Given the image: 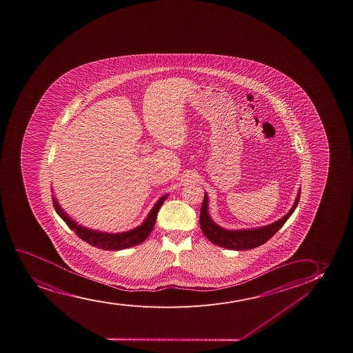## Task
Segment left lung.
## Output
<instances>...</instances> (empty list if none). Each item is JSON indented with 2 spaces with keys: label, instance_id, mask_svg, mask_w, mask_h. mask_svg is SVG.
<instances>
[{
  "label": "left lung",
  "instance_id": "8db88e82",
  "mask_svg": "<svg viewBox=\"0 0 353 353\" xmlns=\"http://www.w3.org/2000/svg\"><path fill=\"white\" fill-rule=\"evenodd\" d=\"M300 193L301 190L297 192L296 199L292 208L289 210V212L279 221L265 226L239 230L224 229L213 221L208 212V193H205L204 201L200 211V228L208 241H211L218 247L226 248L230 250H250L269 241L283 226L289 216L295 211L300 200Z\"/></svg>",
  "mask_w": 353,
  "mask_h": 353
}]
</instances>
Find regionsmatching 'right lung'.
Masks as SVG:
<instances>
[{
	"instance_id": "1",
	"label": "right lung",
	"mask_w": 353,
	"mask_h": 353,
	"mask_svg": "<svg viewBox=\"0 0 353 353\" xmlns=\"http://www.w3.org/2000/svg\"><path fill=\"white\" fill-rule=\"evenodd\" d=\"M167 196L168 194H165L157 200L153 208L150 210V212L148 213V216H145V221L141 223V225L137 226L135 229L125 231V232H117V234L103 232V231L89 229V228L78 224L61 208L56 196H52V200H53L56 212L59 214L60 218L83 241L89 243L90 245H92V247L99 248L103 250H123L127 248L135 247L137 244L145 242L150 232L153 231L155 221H157V212L161 208V205L163 204V201L167 199Z\"/></svg>"
}]
</instances>
